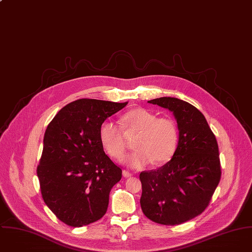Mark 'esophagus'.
<instances>
[{"instance_id": "obj_1", "label": "esophagus", "mask_w": 252, "mask_h": 252, "mask_svg": "<svg viewBox=\"0 0 252 252\" xmlns=\"http://www.w3.org/2000/svg\"><path fill=\"white\" fill-rule=\"evenodd\" d=\"M123 175L125 176V177H129V176H131L132 175V173L130 172V171H128V170H123Z\"/></svg>"}]
</instances>
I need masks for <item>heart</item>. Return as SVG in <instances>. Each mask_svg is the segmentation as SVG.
<instances>
[{"label": "heart", "mask_w": 252, "mask_h": 252, "mask_svg": "<svg viewBox=\"0 0 252 252\" xmlns=\"http://www.w3.org/2000/svg\"><path fill=\"white\" fill-rule=\"evenodd\" d=\"M126 133H137L133 146L135 151L126 155L123 162L133 168H142L153 161L162 164L174 156L179 141L175 121L169 117H158L145 108H134L121 118V126L105 121L99 128V139L107 154L120 158L126 151Z\"/></svg>", "instance_id": "b5f03b06"}]
</instances>
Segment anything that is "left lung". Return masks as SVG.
Wrapping results in <instances>:
<instances>
[{
    "label": "left lung",
    "mask_w": 252,
    "mask_h": 252,
    "mask_svg": "<svg viewBox=\"0 0 252 252\" xmlns=\"http://www.w3.org/2000/svg\"><path fill=\"white\" fill-rule=\"evenodd\" d=\"M173 112L179 141L172 158L158 169L142 171L143 213L161 225H179L208 206L221 178L216 137L192 104L174 97L148 101Z\"/></svg>",
    "instance_id": "1"
}]
</instances>
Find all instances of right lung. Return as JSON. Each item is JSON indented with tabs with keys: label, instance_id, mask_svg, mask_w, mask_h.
<instances>
[{
	"label": "right lung",
	"instance_id": "obj_1",
	"mask_svg": "<svg viewBox=\"0 0 252 252\" xmlns=\"http://www.w3.org/2000/svg\"><path fill=\"white\" fill-rule=\"evenodd\" d=\"M127 102L82 98L63 107L49 124L37 167L43 200L71 227L99 220L122 169L105 154L101 124Z\"/></svg>",
	"mask_w": 252,
	"mask_h": 252
}]
</instances>
